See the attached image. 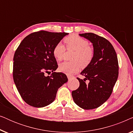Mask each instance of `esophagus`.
<instances>
[{
  "mask_svg": "<svg viewBox=\"0 0 133 133\" xmlns=\"http://www.w3.org/2000/svg\"><path fill=\"white\" fill-rule=\"evenodd\" d=\"M67 77H68V81H70L71 79V78H72V77L71 76H67Z\"/></svg>",
  "mask_w": 133,
  "mask_h": 133,
  "instance_id": "esophagus-1",
  "label": "esophagus"
}]
</instances>
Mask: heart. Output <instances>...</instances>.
I'll use <instances>...</instances> for the list:
<instances>
[{"label": "heart", "mask_w": 133, "mask_h": 133, "mask_svg": "<svg viewBox=\"0 0 133 133\" xmlns=\"http://www.w3.org/2000/svg\"><path fill=\"white\" fill-rule=\"evenodd\" d=\"M64 41L68 50L75 51L73 53L71 62H65L60 64V71L71 75L77 72L80 66L85 68L90 65L94 58V51L92 47L89 45L87 39L77 35L72 34L65 37ZM66 48L61 42L57 43L54 47L52 54L57 61H62L64 57Z\"/></svg>", "instance_id": "obj_1"}]
</instances>
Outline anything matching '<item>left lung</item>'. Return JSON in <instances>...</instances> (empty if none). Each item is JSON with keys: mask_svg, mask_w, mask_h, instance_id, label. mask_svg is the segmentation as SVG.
Segmentation results:
<instances>
[{"mask_svg": "<svg viewBox=\"0 0 133 133\" xmlns=\"http://www.w3.org/2000/svg\"><path fill=\"white\" fill-rule=\"evenodd\" d=\"M79 35L92 43L94 56L90 65L81 73L85 79L77 77L79 87L72 91V96L81 108L92 110L101 106L110 97L119 75V63L116 51L108 40L92 32Z\"/></svg>", "mask_w": 133, "mask_h": 133, "instance_id": "1", "label": "left lung"}]
</instances>
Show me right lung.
<instances>
[{
	"mask_svg": "<svg viewBox=\"0 0 133 133\" xmlns=\"http://www.w3.org/2000/svg\"><path fill=\"white\" fill-rule=\"evenodd\" d=\"M66 32L41 30L25 37L13 57L14 83L23 101L41 108L51 103L57 90L68 81L64 73L56 72L58 65L52 54L54 47ZM52 72L50 76L45 74Z\"/></svg>",
	"mask_w": 133,
	"mask_h": 133,
	"instance_id": "1",
	"label": "right lung"
}]
</instances>
